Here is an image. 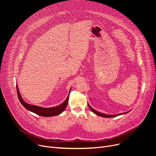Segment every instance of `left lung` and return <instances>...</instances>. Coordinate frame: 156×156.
<instances>
[{"label": "left lung", "instance_id": "left-lung-1", "mask_svg": "<svg viewBox=\"0 0 156 156\" xmlns=\"http://www.w3.org/2000/svg\"><path fill=\"white\" fill-rule=\"evenodd\" d=\"M88 107L90 108V109H91V111L94 113L97 116H101V117H103V118H112V117H116V116H119V115H122V114H126L128 113L129 111L128 112H122V113H120V114H104V113H102V112H98L96 110H95L94 109H93L90 105H89V104L88 103Z\"/></svg>", "mask_w": 156, "mask_h": 156}]
</instances>
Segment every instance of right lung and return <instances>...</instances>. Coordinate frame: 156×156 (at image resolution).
Masks as SVG:
<instances>
[{
    "label": "right lung",
    "mask_w": 156,
    "mask_h": 156,
    "mask_svg": "<svg viewBox=\"0 0 156 156\" xmlns=\"http://www.w3.org/2000/svg\"><path fill=\"white\" fill-rule=\"evenodd\" d=\"M16 89H17L18 99H19L21 104L24 106V107L27 110H28L32 112H34V113H35L39 116H44V117H52V116L59 115V114H61L64 111V109H66V106L68 105L69 94H70V91H71V88H70L69 93L67 98L61 104H60L59 105H57V106H55V107H52V108H42V107H40V106H38V105L29 104L24 102L21 95L20 91H19L18 85H16Z\"/></svg>",
    "instance_id": "1"
}]
</instances>
